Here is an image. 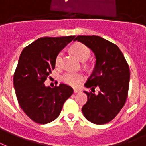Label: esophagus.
Masks as SVG:
<instances>
[{
	"label": "esophagus",
	"instance_id": "34e87169",
	"mask_svg": "<svg viewBox=\"0 0 146 146\" xmlns=\"http://www.w3.org/2000/svg\"><path fill=\"white\" fill-rule=\"evenodd\" d=\"M80 91L78 89H74V93H78Z\"/></svg>",
	"mask_w": 146,
	"mask_h": 146
}]
</instances>
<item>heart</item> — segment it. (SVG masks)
<instances>
[{"label":"heart","mask_w":146,"mask_h":146,"mask_svg":"<svg viewBox=\"0 0 146 146\" xmlns=\"http://www.w3.org/2000/svg\"><path fill=\"white\" fill-rule=\"evenodd\" d=\"M72 51L73 53L78 57V58L80 61H85L90 56V50L87 46L83 44L82 43L77 42L72 44ZM62 57H63V53L59 52L57 54L55 58V65L57 67H60L62 63ZM83 75L79 73H74V72H68L64 74L62 76V80L63 82L67 84V85L72 86V87H77L80 85V83L83 80Z\"/></svg>","instance_id":"b5f03b06"}]
</instances>
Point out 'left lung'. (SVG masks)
Masks as SVG:
<instances>
[{
	"label": "left lung",
	"mask_w": 146,
	"mask_h": 146,
	"mask_svg": "<svg viewBox=\"0 0 146 146\" xmlns=\"http://www.w3.org/2000/svg\"><path fill=\"white\" fill-rule=\"evenodd\" d=\"M92 50L95 57L92 73L85 84L88 101L82 107L85 119L96 125L111 121L126 102L130 72L119 47L98 36L79 35L74 39ZM98 87V94L94 88Z\"/></svg>",
	"instance_id": "8db88e82"
}]
</instances>
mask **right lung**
<instances>
[{
  "instance_id": "right-lung-1",
  "label": "right lung",
  "mask_w": 146,
  "mask_h": 146,
  "mask_svg": "<svg viewBox=\"0 0 146 146\" xmlns=\"http://www.w3.org/2000/svg\"><path fill=\"white\" fill-rule=\"evenodd\" d=\"M75 36L40 38L24 48L14 74L21 108L31 120L47 124L55 120L73 89L65 84L51 88L44 81L55 68L57 54Z\"/></svg>"
}]
</instances>
